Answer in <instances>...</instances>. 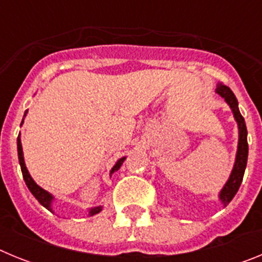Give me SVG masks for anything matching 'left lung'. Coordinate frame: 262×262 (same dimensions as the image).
<instances>
[{
    "label": "left lung",
    "instance_id": "left-lung-1",
    "mask_svg": "<svg viewBox=\"0 0 262 262\" xmlns=\"http://www.w3.org/2000/svg\"><path fill=\"white\" fill-rule=\"evenodd\" d=\"M215 92L221 97H223L224 101L230 105L231 110L233 113V117H235L237 126H239V144H237V152H236L235 165H233L228 181L226 182L221 194H219V200L223 202L224 206H227L232 201L235 194L237 193L240 185H242L243 177H244L245 166H247V161H248V142H247L248 131H247L244 118L240 114L237 99H236L235 94L232 93V90L221 82V84H217Z\"/></svg>",
    "mask_w": 262,
    "mask_h": 262
}]
</instances>
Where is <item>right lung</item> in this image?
Listing matches in <instances>:
<instances>
[{"label": "right lung", "instance_id": "add662e5", "mask_svg": "<svg viewBox=\"0 0 262 262\" xmlns=\"http://www.w3.org/2000/svg\"><path fill=\"white\" fill-rule=\"evenodd\" d=\"M26 114H27V110H26V113H25V115H23V118L26 117ZM22 123H23V120H22ZM17 147H18V159H19V165H20V169H22L23 180H25V182H26L27 187H29V190L31 191L32 195L35 196L36 200H38V202L40 203L43 207H46L47 210L52 211L51 203H52V201H53V196L51 195L48 191H46L45 189H41L39 185H36V182L34 181V180L31 178V176H30L29 170H27V168H26V164H25V160H23V151H22V144H20L19 136H18V139H17ZM124 160H126V157H122V159L118 160L117 164H115V165L113 166V169H111V172H110L111 174H113L115 170H118V169L120 168V165L123 164ZM101 210H102V206H97V207H93V209L89 210V215L90 216H93V215L98 214Z\"/></svg>", "mask_w": 262, "mask_h": 262}]
</instances>
